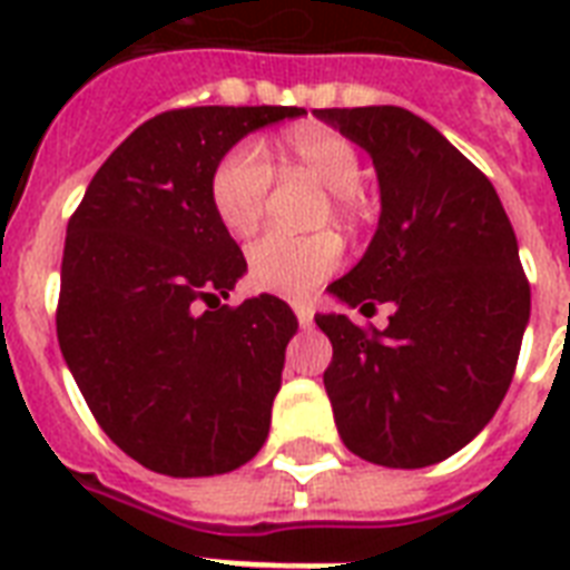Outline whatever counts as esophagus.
<instances>
[{"label":"esophagus","mask_w":570,"mask_h":570,"mask_svg":"<svg viewBox=\"0 0 570 570\" xmlns=\"http://www.w3.org/2000/svg\"><path fill=\"white\" fill-rule=\"evenodd\" d=\"M293 311H295V316H298V322H302L304 328H311V325H313V304L311 302H295Z\"/></svg>","instance_id":"1"}]
</instances>
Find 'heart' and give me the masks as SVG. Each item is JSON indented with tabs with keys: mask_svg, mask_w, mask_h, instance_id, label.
I'll use <instances>...</instances> for the list:
<instances>
[{
	"mask_svg": "<svg viewBox=\"0 0 570 570\" xmlns=\"http://www.w3.org/2000/svg\"><path fill=\"white\" fill-rule=\"evenodd\" d=\"M284 145L295 163L304 165L316 180L334 191L337 213H348L357 183L364 177L357 147L346 136L322 127L289 132ZM268 189H272V163L257 141H242L230 154H224L209 180L215 215L236 236H245L263 222ZM337 266L340 242L331 233L293 236V233L272 230L248 248V272L254 286L286 298L311 295Z\"/></svg>",
	"mask_w": 570,
	"mask_h": 570,
	"instance_id": "obj_1",
	"label": "heart"
}]
</instances>
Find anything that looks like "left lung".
I'll list each match as a JSON object with an SVG mask.
<instances>
[{
	"mask_svg": "<svg viewBox=\"0 0 570 570\" xmlns=\"http://www.w3.org/2000/svg\"><path fill=\"white\" fill-rule=\"evenodd\" d=\"M375 165L370 248L328 293L393 304L384 331L316 313L334 357L325 390L348 450L381 468H429L468 446L512 384L530 322L518 239L485 174L399 106L313 109Z\"/></svg>",
	"mask_w": 570,
	"mask_h": 570,
	"instance_id": "left-lung-1",
	"label": "left lung"
}]
</instances>
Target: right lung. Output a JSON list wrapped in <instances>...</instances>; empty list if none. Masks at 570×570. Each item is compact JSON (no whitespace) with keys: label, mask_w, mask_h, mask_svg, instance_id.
<instances>
[{"label":"right lung","mask_w":570,"mask_h":570,"mask_svg":"<svg viewBox=\"0 0 570 570\" xmlns=\"http://www.w3.org/2000/svg\"><path fill=\"white\" fill-rule=\"evenodd\" d=\"M302 115L295 106L156 115L102 163L67 224L58 346L102 432L147 470L230 473L266 443L298 320L268 293L199 311L248 272L209 180L248 132Z\"/></svg>","instance_id":"obj_1"}]
</instances>
